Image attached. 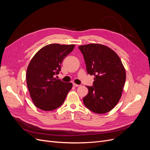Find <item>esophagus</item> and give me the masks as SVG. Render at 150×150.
<instances>
[{
	"label": "esophagus",
	"mask_w": 150,
	"mask_h": 150,
	"mask_svg": "<svg viewBox=\"0 0 150 150\" xmlns=\"http://www.w3.org/2000/svg\"><path fill=\"white\" fill-rule=\"evenodd\" d=\"M73 86H75V87H79V86L80 85L77 84H76V83H73Z\"/></svg>",
	"instance_id": "esophagus-1"
}]
</instances>
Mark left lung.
<instances>
[{"instance_id":"8db88e82","label":"left lung","mask_w":150,"mask_h":150,"mask_svg":"<svg viewBox=\"0 0 150 150\" xmlns=\"http://www.w3.org/2000/svg\"><path fill=\"white\" fill-rule=\"evenodd\" d=\"M79 49L88 73L94 76L93 86H86L89 92L83 98L84 105L98 114L110 111L122 96L126 81L124 66L118 55L104 45L89 44Z\"/></svg>"}]
</instances>
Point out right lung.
<instances>
[{
    "mask_svg": "<svg viewBox=\"0 0 150 150\" xmlns=\"http://www.w3.org/2000/svg\"><path fill=\"white\" fill-rule=\"evenodd\" d=\"M74 44H51L40 49L32 58L26 73L27 85L35 106L44 111L61 106L72 88L71 83L56 79L63 59Z\"/></svg>",
    "mask_w": 150,
    "mask_h": 150,
    "instance_id": "1",
    "label": "right lung"
}]
</instances>
